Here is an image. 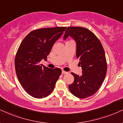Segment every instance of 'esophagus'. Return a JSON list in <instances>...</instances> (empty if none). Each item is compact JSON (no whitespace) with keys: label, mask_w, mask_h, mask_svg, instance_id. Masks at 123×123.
I'll return each mask as SVG.
<instances>
[{"label":"esophagus","mask_w":123,"mask_h":123,"mask_svg":"<svg viewBox=\"0 0 123 123\" xmlns=\"http://www.w3.org/2000/svg\"><path fill=\"white\" fill-rule=\"evenodd\" d=\"M62 73L63 74H67L68 72H65V71H64V70H62Z\"/></svg>","instance_id":"esophagus-1"}]
</instances>
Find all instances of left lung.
<instances>
[{
	"label": "left lung",
	"mask_w": 123,
	"mask_h": 123,
	"mask_svg": "<svg viewBox=\"0 0 123 123\" xmlns=\"http://www.w3.org/2000/svg\"><path fill=\"white\" fill-rule=\"evenodd\" d=\"M77 43L76 57L82 68V75L72 72L74 82L69 85L70 92L77 97L85 98L93 96L101 86L107 70L105 54L98 38L89 30L82 27H69L65 32Z\"/></svg>",
	"instance_id": "8db88e82"
}]
</instances>
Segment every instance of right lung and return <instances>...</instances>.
Listing matches in <instances>:
<instances>
[{
    "mask_svg": "<svg viewBox=\"0 0 123 123\" xmlns=\"http://www.w3.org/2000/svg\"><path fill=\"white\" fill-rule=\"evenodd\" d=\"M66 27L43 28L31 31L17 50L15 67L18 80L25 91L35 98L47 97L52 92L62 70L39 64L47 60L53 45Z\"/></svg>",
    "mask_w": 123,
    "mask_h": 123,
    "instance_id": "obj_1",
    "label": "right lung"
}]
</instances>
